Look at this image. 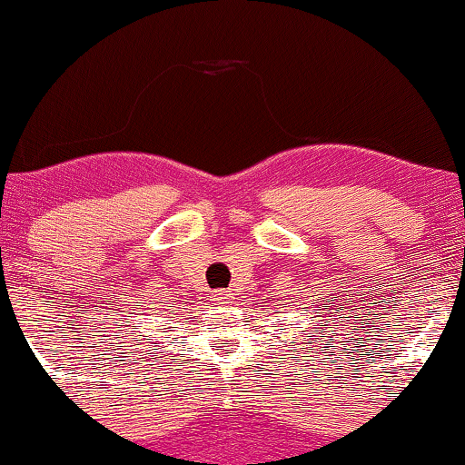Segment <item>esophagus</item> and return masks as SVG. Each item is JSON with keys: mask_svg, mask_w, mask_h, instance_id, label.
I'll list each match as a JSON object with an SVG mask.
<instances>
[{"mask_svg": "<svg viewBox=\"0 0 465 465\" xmlns=\"http://www.w3.org/2000/svg\"><path fill=\"white\" fill-rule=\"evenodd\" d=\"M216 306H225V303H232V297H229V291H214V300Z\"/></svg>", "mask_w": 465, "mask_h": 465, "instance_id": "34e87169", "label": "esophagus"}]
</instances>
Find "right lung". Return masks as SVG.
I'll use <instances>...</instances> for the list:
<instances>
[{
  "label": "right lung",
  "instance_id": "1",
  "mask_svg": "<svg viewBox=\"0 0 465 465\" xmlns=\"http://www.w3.org/2000/svg\"><path fill=\"white\" fill-rule=\"evenodd\" d=\"M133 314V312H131ZM126 323H129V322H126ZM135 328H140V325H133V332H135ZM142 336V334H140Z\"/></svg>",
  "mask_w": 465,
  "mask_h": 465
}]
</instances>
